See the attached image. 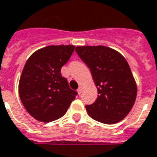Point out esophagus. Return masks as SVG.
<instances>
[{
  "mask_svg": "<svg viewBox=\"0 0 157 157\" xmlns=\"http://www.w3.org/2000/svg\"><path fill=\"white\" fill-rule=\"evenodd\" d=\"M82 91H83V86H79V88L77 89V92H78L79 94H81L82 93Z\"/></svg>",
  "mask_w": 157,
  "mask_h": 157,
  "instance_id": "1",
  "label": "esophagus"
}]
</instances>
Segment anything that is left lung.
<instances>
[{
  "label": "left lung",
  "instance_id": "obj_1",
  "mask_svg": "<svg viewBox=\"0 0 157 157\" xmlns=\"http://www.w3.org/2000/svg\"><path fill=\"white\" fill-rule=\"evenodd\" d=\"M75 52L89 68L98 98L86 105L90 117L105 124H115L126 117L137 97V84L127 60L105 46H80Z\"/></svg>",
  "mask_w": 157,
  "mask_h": 157
}]
</instances>
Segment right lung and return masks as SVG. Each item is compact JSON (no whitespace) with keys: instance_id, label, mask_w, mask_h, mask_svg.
Wrapping results in <instances>:
<instances>
[{"instance_id":"1","label":"right lung","mask_w":157,"mask_h":157,"mask_svg":"<svg viewBox=\"0 0 157 157\" xmlns=\"http://www.w3.org/2000/svg\"><path fill=\"white\" fill-rule=\"evenodd\" d=\"M75 50L73 45L48 46L26 61L18 83V94L25 109L36 120L50 122L62 117L77 93L61 75L63 65Z\"/></svg>"}]
</instances>
